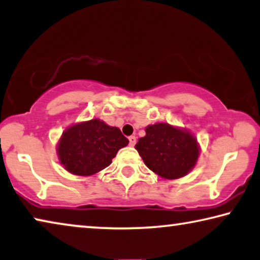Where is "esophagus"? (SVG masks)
<instances>
[{
  "instance_id": "34e87169",
  "label": "esophagus",
  "mask_w": 260,
  "mask_h": 260,
  "mask_svg": "<svg viewBox=\"0 0 260 260\" xmlns=\"http://www.w3.org/2000/svg\"><path fill=\"white\" fill-rule=\"evenodd\" d=\"M136 143H137V138H136L135 136H130V137H129V144H130V146H135Z\"/></svg>"
}]
</instances>
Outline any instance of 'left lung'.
<instances>
[{
    "label": "left lung",
    "instance_id": "8db88e82",
    "mask_svg": "<svg viewBox=\"0 0 260 260\" xmlns=\"http://www.w3.org/2000/svg\"><path fill=\"white\" fill-rule=\"evenodd\" d=\"M146 135L135 147L149 169L164 179L185 177L197 165L200 146L187 129L169 123H155L145 127Z\"/></svg>",
    "mask_w": 260,
    "mask_h": 260
}]
</instances>
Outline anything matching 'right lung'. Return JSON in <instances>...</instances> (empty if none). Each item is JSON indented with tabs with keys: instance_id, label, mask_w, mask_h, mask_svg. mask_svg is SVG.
<instances>
[{
	"instance_id": "obj_1",
	"label": "right lung",
	"mask_w": 260,
	"mask_h": 260,
	"mask_svg": "<svg viewBox=\"0 0 260 260\" xmlns=\"http://www.w3.org/2000/svg\"><path fill=\"white\" fill-rule=\"evenodd\" d=\"M127 143L118 127L93 118L67 127L58 142L57 154L67 172L88 177L109 166Z\"/></svg>"
}]
</instances>
